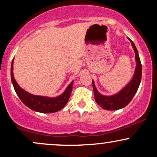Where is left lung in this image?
<instances>
[{
    "label": "left lung",
    "mask_w": 157,
    "mask_h": 157,
    "mask_svg": "<svg viewBox=\"0 0 157 157\" xmlns=\"http://www.w3.org/2000/svg\"><path fill=\"white\" fill-rule=\"evenodd\" d=\"M130 41L134 49L135 55H136L135 56V59H136V70H135L134 75L133 77L132 80H131V82L118 94L113 95V96L106 97L101 95L97 91L94 83L92 81L95 101L98 104V105H100V107L105 110L113 111V110H117L125 107L131 101L135 94L137 91L139 86H140L142 78L141 61H140V56H139L138 51L136 49V46H135L134 44L131 40H130Z\"/></svg>",
    "instance_id": "8db88e82"
}]
</instances>
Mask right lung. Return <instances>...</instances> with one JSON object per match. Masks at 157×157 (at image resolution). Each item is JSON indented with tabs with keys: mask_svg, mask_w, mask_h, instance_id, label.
Listing matches in <instances>:
<instances>
[{
	"mask_svg": "<svg viewBox=\"0 0 157 157\" xmlns=\"http://www.w3.org/2000/svg\"><path fill=\"white\" fill-rule=\"evenodd\" d=\"M12 70H13V60L11 65V79L14 89L20 100L30 109L40 113H54L62 109L68 102L72 91L73 82L68 85L63 94L55 98L37 96L26 92L20 87L15 80Z\"/></svg>",
	"mask_w": 157,
	"mask_h": 157,
	"instance_id": "add662e5",
	"label": "right lung"
}]
</instances>
